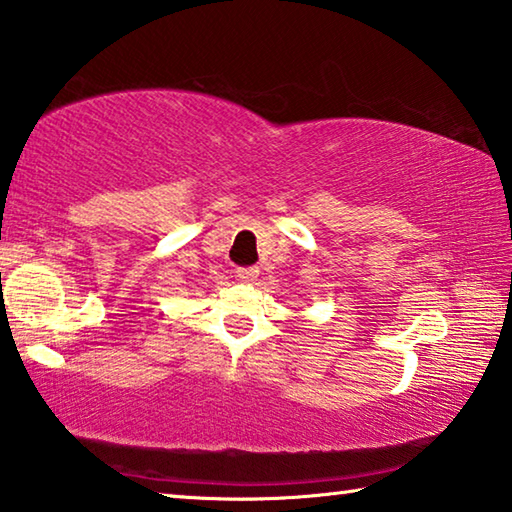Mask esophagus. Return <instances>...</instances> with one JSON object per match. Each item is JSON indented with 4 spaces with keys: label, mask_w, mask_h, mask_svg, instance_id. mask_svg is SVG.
Here are the masks:
<instances>
[{
    "label": "esophagus",
    "mask_w": 512,
    "mask_h": 512,
    "mask_svg": "<svg viewBox=\"0 0 512 512\" xmlns=\"http://www.w3.org/2000/svg\"><path fill=\"white\" fill-rule=\"evenodd\" d=\"M236 276L240 278V281H245V283H254L256 278H258V267H238L236 269Z\"/></svg>",
    "instance_id": "1"
}]
</instances>
